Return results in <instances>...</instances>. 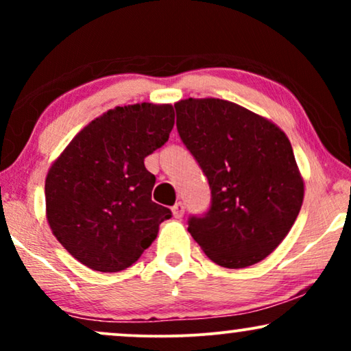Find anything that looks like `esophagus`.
Returning <instances> with one entry per match:
<instances>
[{"instance_id": "obj_1", "label": "esophagus", "mask_w": 351, "mask_h": 351, "mask_svg": "<svg viewBox=\"0 0 351 351\" xmlns=\"http://www.w3.org/2000/svg\"><path fill=\"white\" fill-rule=\"evenodd\" d=\"M185 214V206H184V203H176L174 206H172V215H174L176 219H180L182 215Z\"/></svg>"}]
</instances>
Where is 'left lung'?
Instances as JSON below:
<instances>
[{"label": "left lung", "instance_id": "1", "mask_svg": "<svg viewBox=\"0 0 351 351\" xmlns=\"http://www.w3.org/2000/svg\"><path fill=\"white\" fill-rule=\"evenodd\" d=\"M177 131L208 177L213 204L189 232L225 268L261 262L280 246L304 203V179L285 132L222 99L174 104Z\"/></svg>", "mask_w": 351, "mask_h": 351}]
</instances>
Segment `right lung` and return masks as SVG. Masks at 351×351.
I'll list each match as a JSON object with an SVG mask.
<instances>
[{
  "label": "right lung",
  "mask_w": 351,
  "mask_h": 351,
  "mask_svg": "<svg viewBox=\"0 0 351 351\" xmlns=\"http://www.w3.org/2000/svg\"><path fill=\"white\" fill-rule=\"evenodd\" d=\"M171 104L114 107L76 134L46 176V219L83 265L114 273L155 241L171 210L152 201L155 176L145 158L174 128Z\"/></svg>",
  "instance_id": "add662e5"
}]
</instances>
